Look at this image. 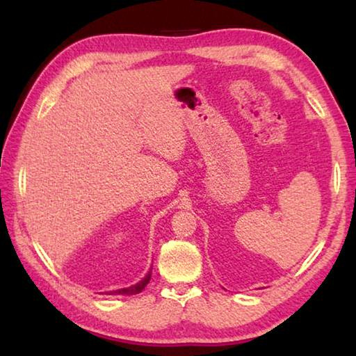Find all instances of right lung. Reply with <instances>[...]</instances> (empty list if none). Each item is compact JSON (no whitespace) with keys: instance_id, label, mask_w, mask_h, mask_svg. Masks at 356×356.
Listing matches in <instances>:
<instances>
[{"instance_id":"1","label":"right lung","mask_w":356,"mask_h":356,"mask_svg":"<svg viewBox=\"0 0 356 356\" xmlns=\"http://www.w3.org/2000/svg\"><path fill=\"white\" fill-rule=\"evenodd\" d=\"M150 273L152 272H149L146 276H144V278L138 282V284H135V286H131V287H127V289H118V291H113V292H108L110 295H135V293H140L144 287L147 286V282L150 281Z\"/></svg>"}]
</instances>
